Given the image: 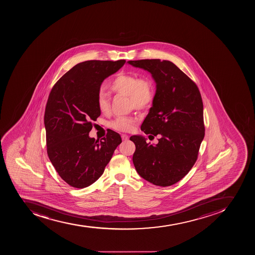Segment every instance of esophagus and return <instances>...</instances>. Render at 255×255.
Segmentation results:
<instances>
[{
  "mask_svg": "<svg viewBox=\"0 0 255 255\" xmlns=\"http://www.w3.org/2000/svg\"><path fill=\"white\" fill-rule=\"evenodd\" d=\"M122 139L125 140V141H127V140L128 139V137L127 134H122Z\"/></svg>",
  "mask_w": 255,
  "mask_h": 255,
  "instance_id": "obj_1",
  "label": "esophagus"
}]
</instances>
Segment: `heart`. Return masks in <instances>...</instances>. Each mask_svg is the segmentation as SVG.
<instances>
[{
    "mask_svg": "<svg viewBox=\"0 0 255 255\" xmlns=\"http://www.w3.org/2000/svg\"><path fill=\"white\" fill-rule=\"evenodd\" d=\"M111 91L128 96L130 109L146 110L151 106L155 98L154 84L150 78L138 77L136 74L119 73L109 84ZM99 112L107 115L110 112V100L104 92H99L97 98ZM134 117H119L111 122L110 127L115 130L128 132L135 124Z\"/></svg>",
    "mask_w": 255,
    "mask_h": 255,
    "instance_id": "heart-1",
    "label": "heart"
}]
</instances>
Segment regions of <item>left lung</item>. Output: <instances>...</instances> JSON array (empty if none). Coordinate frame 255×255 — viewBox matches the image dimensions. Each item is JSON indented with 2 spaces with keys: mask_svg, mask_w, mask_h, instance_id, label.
Returning <instances> with one entry per match:
<instances>
[{
  "mask_svg": "<svg viewBox=\"0 0 255 255\" xmlns=\"http://www.w3.org/2000/svg\"><path fill=\"white\" fill-rule=\"evenodd\" d=\"M127 63L150 72L156 81L152 107L141 130L160 137L156 145L146 142L142 136L129 137L136 147L133 165L137 174L149 183L171 186L191 170L205 137L201 93L196 84L172 62L141 59Z\"/></svg>",
  "mask_w": 255,
  "mask_h": 255,
  "instance_id": "8db88e82",
  "label": "left lung"
}]
</instances>
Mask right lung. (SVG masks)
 I'll return each mask as SVG.
<instances>
[{"instance_id": "add662e5", "label": "right lung", "mask_w": 255, "mask_h": 255, "mask_svg": "<svg viewBox=\"0 0 255 255\" xmlns=\"http://www.w3.org/2000/svg\"><path fill=\"white\" fill-rule=\"evenodd\" d=\"M125 63L122 59L78 63L50 91L44 117L48 156L72 187L84 188L98 180L122 142L119 133L112 129L100 142L89 133L101 114L97 98L102 82Z\"/></svg>"}]
</instances>
